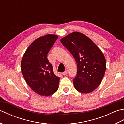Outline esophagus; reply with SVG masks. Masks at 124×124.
I'll return each instance as SVG.
<instances>
[{"label":"esophagus","mask_w":124,"mask_h":124,"mask_svg":"<svg viewBox=\"0 0 124 124\" xmlns=\"http://www.w3.org/2000/svg\"><path fill=\"white\" fill-rule=\"evenodd\" d=\"M68 73V70H65V71L64 72H63L62 74L63 75H64V76H65V75H66Z\"/></svg>","instance_id":"34e87169"}]
</instances>
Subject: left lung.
Instances as JSON below:
<instances>
[{
    "label": "left lung",
    "instance_id": "obj_1",
    "mask_svg": "<svg viewBox=\"0 0 124 124\" xmlns=\"http://www.w3.org/2000/svg\"><path fill=\"white\" fill-rule=\"evenodd\" d=\"M60 41L77 63V73L73 79L75 89L83 93L94 91L100 85L106 72V59L102 51L80 32L71 33Z\"/></svg>",
    "mask_w": 124,
    "mask_h": 124
}]
</instances>
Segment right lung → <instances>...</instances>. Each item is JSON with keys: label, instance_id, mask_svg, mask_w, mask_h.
Here are the masks:
<instances>
[{"label": "right lung", "instance_id": "add662e5", "mask_svg": "<svg viewBox=\"0 0 124 124\" xmlns=\"http://www.w3.org/2000/svg\"><path fill=\"white\" fill-rule=\"evenodd\" d=\"M58 36L46 35L36 39L28 47L21 61V71L29 86L39 95L48 96L59 87L60 78L53 72L47 59Z\"/></svg>", "mask_w": 124, "mask_h": 124}]
</instances>
